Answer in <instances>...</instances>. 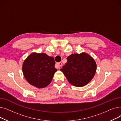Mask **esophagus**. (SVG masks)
<instances>
[{"label": "esophagus", "mask_w": 121, "mask_h": 121, "mask_svg": "<svg viewBox=\"0 0 121 121\" xmlns=\"http://www.w3.org/2000/svg\"><path fill=\"white\" fill-rule=\"evenodd\" d=\"M62 65H63V64H62V62H59V63H57V65L58 66V68H60V67H62Z\"/></svg>", "instance_id": "esophagus-1"}]
</instances>
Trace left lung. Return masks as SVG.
I'll use <instances>...</instances> for the list:
<instances>
[{
  "label": "left lung",
  "mask_w": 121,
  "mask_h": 121,
  "mask_svg": "<svg viewBox=\"0 0 121 121\" xmlns=\"http://www.w3.org/2000/svg\"><path fill=\"white\" fill-rule=\"evenodd\" d=\"M67 63L60 69L70 84L83 87L92 80L97 69L95 60L88 54H72L67 57Z\"/></svg>",
  "instance_id": "1"
}]
</instances>
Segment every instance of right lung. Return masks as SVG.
<instances>
[{
	"mask_svg": "<svg viewBox=\"0 0 121 121\" xmlns=\"http://www.w3.org/2000/svg\"><path fill=\"white\" fill-rule=\"evenodd\" d=\"M53 57L45 53L33 52L24 61L22 72L28 83L38 88L48 85L57 69Z\"/></svg>",
	"mask_w": 121,
	"mask_h": 121,
	"instance_id": "1",
	"label": "right lung"
}]
</instances>
